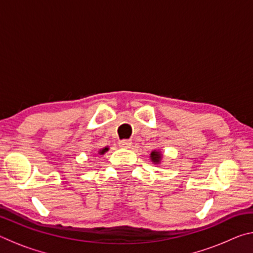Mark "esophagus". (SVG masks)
<instances>
[{
  "mask_svg": "<svg viewBox=\"0 0 253 253\" xmlns=\"http://www.w3.org/2000/svg\"><path fill=\"white\" fill-rule=\"evenodd\" d=\"M119 146L123 147V148H129L131 146V142L128 139H123V140H119Z\"/></svg>",
  "mask_w": 253,
  "mask_h": 253,
  "instance_id": "obj_1",
  "label": "esophagus"
}]
</instances>
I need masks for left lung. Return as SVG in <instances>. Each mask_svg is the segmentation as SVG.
<instances>
[{
	"label": "left lung",
	"instance_id": "obj_1",
	"mask_svg": "<svg viewBox=\"0 0 253 253\" xmlns=\"http://www.w3.org/2000/svg\"><path fill=\"white\" fill-rule=\"evenodd\" d=\"M162 160V154L160 151H153L151 153V161L154 163V164H158L161 163Z\"/></svg>",
	"mask_w": 253,
	"mask_h": 253
}]
</instances>
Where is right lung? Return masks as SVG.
Listing matches in <instances>:
<instances>
[{
	"label": "right lung",
	"instance_id": "obj_1",
	"mask_svg": "<svg viewBox=\"0 0 253 253\" xmlns=\"http://www.w3.org/2000/svg\"><path fill=\"white\" fill-rule=\"evenodd\" d=\"M108 147H105V148H102V149H100V151H99V154H100V155H102V154H105L107 151H108Z\"/></svg>",
	"mask_w": 253,
	"mask_h": 253
}]
</instances>
